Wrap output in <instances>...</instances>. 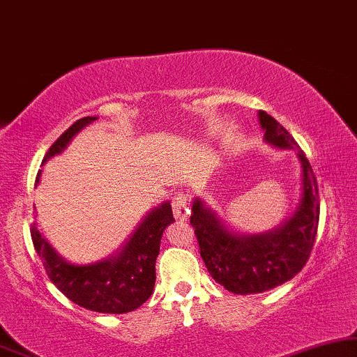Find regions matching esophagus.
<instances>
[{"instance_id":"34e87169","label":"esophagus","mask_w":357,"mask_h":357,"mask_svg":"<svg viewBox=\"0 0 357 357\" xmlns=\"http://www.w3.org/2000/svg\"><path fill=\"white\" fill-rule=\"evenodd\" d=\"M173 212L174 217L178 220H186L189 217V206H188V194L186 192H178L173 197Z\"/></svg>"}]
</instances>
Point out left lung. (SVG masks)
Segmentation results:
<instances>
[{
  "label": "left lung",
  "instance_id": "1",
  "mask_svg": "<svg viewBox=\"0 0 357 357\" xmlns=\"http://www.w3.org/2000/svg\"><path fill=\"white\" fill-rule=\"evenodd\" d=\"M264 140L297 151L303 171V196L296 213L278 230L261 235L231 234L215 213L196 199L192 206L199 250L208 274L227 291L248 296L274 289L301 273L315 243L320 197L313 169L294 137L273 116L259 111Z\"/></svg>",
  "mask_w": 357,
  "mask_h": 357
}]
</instances>
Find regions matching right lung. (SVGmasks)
Wrapping results in <instances>:
<instances>
[{"label":"right lung","instance_id":"right-lung-1","mask_svg":"<svg viewBox=\"0 0 357 357\" xmlns=\"http://www.w3.org/2000/svg\"><path fill=\"white\" fill-rule=\"evenodd\" d=\"M96 117H83L56 139L42 163L61 153L70 140ZM40 171L36 184L39 183ZM174 222L169 202L151 211L130 236L121 253L94 264L78 266L65 261L31 225L32 243L50 281L76 305L99 313H127L149 301L155 287V263L165 228Z\"/></svg>","mask_w":357,"mask_h":357}]
</instances>
